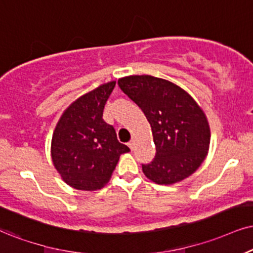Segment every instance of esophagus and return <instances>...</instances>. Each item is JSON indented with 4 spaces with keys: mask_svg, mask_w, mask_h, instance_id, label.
I'll use <instances>...</instances> for the list:
<instances>
[{
    "mask_svg": "<svg viewBox=\"0 0 253 253\" xmlns=\"http://www.w3.org/2000/svg\"><path fill=\"white\" fill-rule=\"evenodd\" d=\"M135 145H136V140L135 139H132L128 142V147L130 148V150H133L134 148H135Z\"/></svg>",
    "mask_w": 253,
    "mask_h": 253,
    "instance_id": "obj_1",
    "label": "esophagus"
}]
</instances>
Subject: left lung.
Wrapping results in <instances>:
<instances>
[{
	"label": "left lung",
	"mask_w": 253,
	"mask_h": 253,
	"mask_svg": "<svg viewBox=\"0 0 253 253\" xmlns=\"http://www.w3.org/2000/svg\"><path fill=\"white\" fill-rule=\"evenodd\" d=\"M118 84L152 127L156 155L152 164L142 165L146 177L171 185L194 174L207 158L211 136L197 101L178 85L149 75L124 77Z\"/></svg>",
	"instance_id": "left-lung-1"
}]
</instances>
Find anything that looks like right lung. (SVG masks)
<instances>
[{"mask_svg":"<svg viewBox=\"0 0 253 253\" xmlns=\"http://www.w3.org/2000/svg\"><path fill=\"white\" fill-rule=\"evenodd\" d=\"M116 81L99 85L63 112L51 139V159L62 180L78 190L94 191L111 180L120 155L129 148L118 141L103 111Z\"/></svg>","mask_w":253,"mask_h":253,"instance_id":"add662e5","label":"right lung"}]
</instances>
